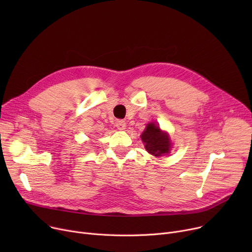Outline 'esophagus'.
Returning a JSON list of instances; mask_svg holds the SVG:
<instances>
[{
    "label": "esophagus",
    "instance_id": "34e87169",
    "mask_svg": "<svg viewBox=\"0 0 252 252\" xmlns=\"http://www.w3.org/2000/svg\"><path fill=\"white\" fill-rule=\"evenodd\" d=\"M115 126H116V127H117L118 129L123 130V129H125V128H126V122H125V121H117V122L115 123Z\"/></svg>",
    "mask_w": 252,
    "mask_h": 252
}]
</instances>
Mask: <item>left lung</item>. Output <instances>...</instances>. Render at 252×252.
Instances as JSON below:
<instances>
[{
	"mask_svg": "<svg viewBox=\"0 0 252 252\" xmlns=\"http://www.w3.org/2000/svg\"><path fill=\"white\" fill-rule=\"evenodd\" d=\"M141 139L145 145V149L151 155L159 157L167 155L171 149V142L166 131H162L159 126L154 123L148 124L142 133Z\"/></svg>",
	"mask_w": 252,
	"mask_h": 252,
	"instance_id": "1",
	"label": "left lung"
}]
</instances>
